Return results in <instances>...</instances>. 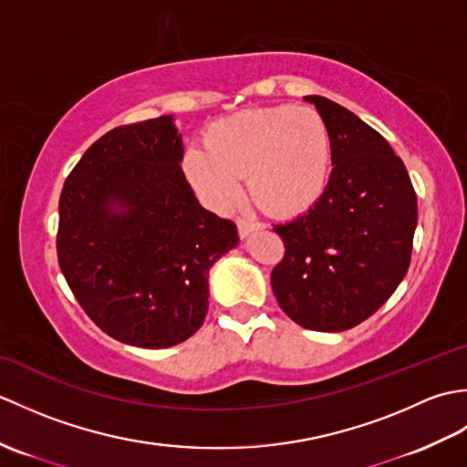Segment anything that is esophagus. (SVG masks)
Returning a JSON list of instances; mask_svg holds the SVG:
<instances>
[{"label":"esophagus","instance_id":"1","mask_svg":"<svg viewBox=\"0 0 467 467\" xmlns=\"http://www.w3.org/2000/svg\"><path fill=\"white\" fill-rule=\"evenodd\" d=\"M236 226H239V234L241 236H249L251 233L261 231V228H265L263 223H256V221H253V218H239V221H236Z\"/></svg>","mask_w":467,"mask_h":467}]
</instances>
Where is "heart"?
Returning <instances> with one entry per match:
<instances>
[{
  "instance_id": "b5f03b06",
  "label": "heart",
  "mask_w": 467,
  "mask_h": 467,
  "mask_svg": "<svg viewBox=\"0 0 467 467\" xmlns=\"http://www.w3.org/2000/svg\"><path fill=\"white\" fill-rule=\"evenodd\" d=\"M331 132L309 106H265L208 126L204 150L191 148L182 171L202 201L224 211L241 196L275 216H295L319 202L331 176Z\"/></svg>"
}]
</instances>
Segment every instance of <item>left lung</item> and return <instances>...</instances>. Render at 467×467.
<instances>
[{"label": "left lung", "instance_id": "obj_1", "mask_svg": "<svg viewBox=\"0 0 467 467\" xmlns=\"http://www.w3.org/2000/svg\"><path fill=\"white\" fill-rule=\"evenodd\" d=\"M331 132L333 171L319 202L276 224L285 243L271 285L305 329L337 333L363 323L410 269L418 196L385 138L347 108L306 96Z\"/></svg>", "mask_w": 467, "mask_h": 467}]
</instances>
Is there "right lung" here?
Instances as JSON below:
<instances>
[{
    "label": "right lung",
    "mask_w": 467,
    "mask_h": 467,
    "mask_svg": "<svg viewBox=\"0 0 467 467\" xmlns=\"http://www.w3.org/2000/svg\"><path fill=\"white\" fill-rule=\"evenodd\" d=\"M172 116L96 140L59 196L57 263L86 315L116 341L164 349L208 311V273L236 224L196 201Z\"/></svg>",
    "instance_id": "obj_1"
}]
</instances>
